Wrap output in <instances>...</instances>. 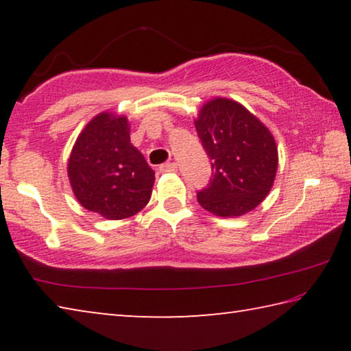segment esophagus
<instances>
[{
	"label": "esophagus",
	"mask_w": 351,
	"mask_h": 351,
	"mask_svg": "<svg viewBox=\"0 0 351 351\" xmlns=\"http://www.w3.org/2000/svg\"><path fill=\"white\" fill-rule=\"evenodd\" d=\"M176 170H178L176 162H165L159 167V171H176Z\"/></svg>",
	"instance_id": "esophagus-1"
}]
</instances>
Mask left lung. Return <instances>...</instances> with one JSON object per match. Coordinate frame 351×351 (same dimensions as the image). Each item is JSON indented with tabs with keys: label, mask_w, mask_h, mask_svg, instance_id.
I'll return each mask as SVG.
<instances>
[{
	"label": "left lung",
	"mask_w": 351,
	"mask_h": 351,
	"mask_svg": "<svg viewBox=\"0 0 351 351\" xmlns=\"http://www.w3.org/2000/svg\"><path fill=\"white\" fill-rule=\"evenodd\" d=\"M195 128L212 164L210 182L197 193L201 207L229 218L255 209L276 180L274 136L241 104L224 97L201 108Z\"/></svg>",
	"instance_id": "left-lung-1"
}]
</instances>
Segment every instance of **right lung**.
<instances>
[{"label":"right lung","mask_w":351,"mask_h":351,"mask_svg":"<svg viewBox=\"0 0 351 351\" xmlns=\"http://www.w3.org/2000/svg\"><path fill=\"white\" fill-rule=\"evenodd\" d=\"M68 176L77 201L106 219H123L144 209L154 182V171L130 142L128 119L106 111L77 138Z\"/></svg>","instance_id":"1"}]
</instances>
